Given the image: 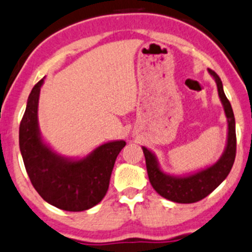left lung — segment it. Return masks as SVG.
<instances>
[{
  "label": "left lung",
  "instance_id": "1",
  "mask_svg": "<svg viewBox=\"0 0 252 252\" xmlns=\"http://www.w3.org/2000/svg\"><path fill=\"white\" fill-rule=\"evenodd\" d=\"M208 71L215 79L219 97H220L221 103L223 105L224 114L227 118V125H228L226 148H224L221 158L207 168L188 175L175 177V175L164 173L159 168L155 154L151 153L148 148L142 147L151 186L155 189V191L159 196L172 202L194 203L205 198L226 179L234 163L237 137H235V120L233 110H232V105L223 93V86L220 77L212 69H208Z\"/></svg>",
  "mask_w": 252,
  "mask_h": 252
}]
</instances>
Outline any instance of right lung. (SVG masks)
Here are the masks:
<instances>
[{"label":"right lung","mask_w":252,"mask_h":252,"mask_svg":"<svg viewBox=\"0 0 252 252\" xmlns=\"http://www.w3.org/2000/svg\"><path fill=\"white\" fill-rule=\"evenodd\" d=\"M39 80L30 94L19 128L21 156L32 185L39 196L67 212H83L98 204L109 188L115 159L125 140L104 143L83 158L55 153L42 139L38 126Z\"/></svg>","instance_id":"obj_1"}]
</instances>
